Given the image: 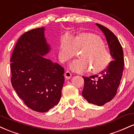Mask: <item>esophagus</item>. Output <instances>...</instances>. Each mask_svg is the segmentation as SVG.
<instances>
[{"label": "esophagus", "instance_id": "34e87169", "mask_svg": "<svg viewBox=\"0 0 134 134\" xmlns=\"http://www.w3.org/2000/svg\"><path fill=\"white\" fill-rule=\"evenodd\" d=\"M65 77L67 79H70L72 77V74L69 71H68V70H67L65 73Z\"/></svg>", "mask_w": 134, "mask_h": 134}]
</instances>
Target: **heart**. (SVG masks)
I'll use <instances>...</instances> for the list:
<instances>
[{"mask_svg": "<svg viewBox=\"0 0 134 134\" xmlns=\"http://www.w3.org/2000/svg\"><path fill=\"white\" fill-rule=\"evenodd\" d=\"M81 58L73 61L70 68L73 71L82 73L91 69L92 73L105 70L111 62L109 49L99 36L92 33H81L72 38L65 36L60 44V56L64 61H69L81 51Z\"/></svg>", "mask_w": 134, "mask_h": 134, "instance_id": "1", "label": "heart"}]
</instances>
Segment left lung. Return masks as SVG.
Here are the masks:
<instances>
[{"label":"left lung","mask_w":134,"mask_h":134,"mask_svg":"<svg viewBox=\"0 0 134 134\" xmlns=\"http://www.w3.org/2000/svg\"><path fill=\"white\" fill-rule=\"evenodd\" d=\"M96 25L105 35L113 60L99 74L83 77L84 86L82 94L90 103L103 106L112 100L117 93L124 71V52L113 32L101 24Z\"/></svg>","instance_id":"obj_1"}]
</instances>
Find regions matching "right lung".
I'll return each instance as SVG.
<instances>
[{
	"mask_svg": "<svg viewBox=\"0 0 134 134\" xmlns=\"http://www.w3.org/2000/svg\"><path fill=\"white\" fill-rule=\"evenodd\" d=\"M49 50L44 27L33 29L19 38L10 60L13 88L27 107L41 113L58 103L64 82V68L44 58Z\"/></svg>",
	"mask_w": 134,
	"mask_h": 134,
	"instance_id": "obj_1",
	"label": "right lung"
}]
</instances>
